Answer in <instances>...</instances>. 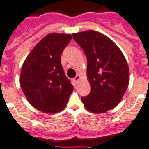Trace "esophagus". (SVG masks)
<instances>
[{"mask_svg": "<svg viewBox=\"0 0 149 149\" xmlns=\"http://www.w3.org/2000/svg\"><path fill=\"white\" fill-rule=\"evenodd\" d=\"M79 79H80V76H79V75H77V76H76V77H75L74 79H73V80H74L76 83H77V82H79Z\"/></svg>", "mask_w": 149, "mask_h": 149, "instance_id": "34e87169", "label": "esophagus"}]
</instances>
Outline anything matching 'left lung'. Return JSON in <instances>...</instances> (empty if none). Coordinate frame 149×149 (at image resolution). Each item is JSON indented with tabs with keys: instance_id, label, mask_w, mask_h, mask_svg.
I'll list each match as a JSON object with an SVG mask.
<instances>
[{
	"instance_id": "8db88e82",
	"label": "left lung",
	"mask_w": 149,
	"mask_h": 149,
	"mask_svg": "<svg viewBox=\"0 0 149 149\" xmlns=\"http://www.w3.org/2000/svg\"><path fill=\"white\" fill-rule=\"evenodd\" d=\"M87 57L91 92L82 97L88 111L104 113L120 103L129 84V68L121 49L111 39L95 31L73 33Z\"/></svg>"
}]
</instances>
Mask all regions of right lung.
I'll return each instance as SVG.
<instances>
[{
	"mask_svg": "<svg viewBox=\"0 0 149 149\" xmlns=\"http://www.w3.org/2000/svg\"><path fill=\"white\" fill-rule=\"evenodd\" d=\"M71 39V34L49 33L23 63L21 88L31 105L45 113L63 110L73 90L61 63V53Z\"/></svg>",
	"mask_w": 149,
	"mask_h": 149,
	"instance_id": "1",
	"label": "right lung"
}]
</instances>
